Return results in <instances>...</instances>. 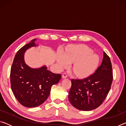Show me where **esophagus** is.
<instances>
[{"label": "esophagus", "instance_id": "1", "mask_svg": "<svg viewBox=\"0 0 126 126\" xmlns=\"http://www.w3.org/2000/svg\"><path fill=\"white\" fill-rule=\"evenodd\" d=\"M67 77H68V75L66 73H64L63 74V75H62V78H67Z\"/></svg>", "mask_w": 126, "mask_h": 126}]
</instances>
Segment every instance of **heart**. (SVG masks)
<instances>
[{"instance_id": "1", "label": "heart", "mask_w": 126, "mask_h": 126, "mask_svg": "<svg viewBox=\"0 0 126 126\" xmlns=\"http://www.w3.org/2000/svg\"><path fill=\"white\" fill-rule=\"evenodd\" d=\"M74 63L72 70L78 76L86 77L92 73L98 63V58L87 46H74L64 54L59 55L58 63L61 68Z\"/></svg>"}]
</instances>
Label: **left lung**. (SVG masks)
Returning a JSON list of instances; mask_svg holds the SVG:
<instances>
[{"label":"left lung","instance_id":"1","mask_svg":"<svg viewBox=\"0 0 126 126\" xmlns=\"http://www.w3.org/2000/svg\"><path fill=\"white\" fill-rule=\"evenodd\" d=\"M103 55L102 64L93 74L80 79H71L68 98L77 109H95L101 105L109 93L113 80L112 63L105 52Z\"/></svg>","mask_w":126,"mask_h":126}]
</instances>
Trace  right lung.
<instances>
[{
	"instance_id": "obj_1",
	"label": "right lung",
	"mask_w": 126,
	"mask_h": 126,
	"mask_svg": "<svg viewBox=\"0 0 126 126\" xmlns=\"http://www.w3.org/2000/svg\"><path fill=\"white\" fill-rule=\"evenodd\" d=\"M33 39L21 48L15 55L10 70L11 88L18 101L27 107H35L48 98L53 84L58 83L61 74H55L47 69L46 66L32 69L25 64V50L35 46Z\"/></svg>"
}]
</instances>
